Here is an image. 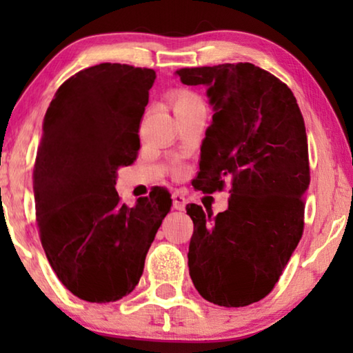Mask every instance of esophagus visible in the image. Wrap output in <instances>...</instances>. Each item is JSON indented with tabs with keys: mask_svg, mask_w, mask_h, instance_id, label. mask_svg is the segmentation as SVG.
Segmentation results:
<instances>
[{
	"mask_svg": "<svg viewBox=\"0 0 353 353\" xmlns=\"http://www.w3.org/2000/svg\"><path fill=\"white\" fill-rule=\"evenodd\" d=\"M185 204H187V199H185V196L182 193H172V207L176 208V210H183Z\"/></svg>",
	"mask_w": 353,
	"mask_h": 353,
	"instance_id": "34e87169",
	"label": "esophagus"
}]
</instances>
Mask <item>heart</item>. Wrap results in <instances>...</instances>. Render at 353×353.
Wrapping results in <instances>:
<instances>
[{
    "label": "heart",
    "mask_w": 353,
    "mask_h": 353,
    "mask_svg": "<svg viewBox=\"0 0 353 353\" xmlns=\"http://www.w3.org/2000/svg\"><path fill=\"white\" fill-rule=\"evenodd\" d=\"M201 98L198 94L190 92V90H179L176 92L174 98H172V104H174V109H181V107H187L191 104L201 103Z\"/></svg>",
    "instance_id": "heart-1"
}]
</instances>
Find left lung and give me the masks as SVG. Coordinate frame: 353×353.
Listing matches in <instances>:
<instances>
[{
	"instance_id": "obj_1",
	"label": "left lung",
	"mask_w": 353,
	"mask_h": 353,
	"mask_svg": "<svg viewBox=\"0 0 353 353\" xmlns=\"http://www.w3.org/2000/svg\"><path fill=\"white\" fill-rule=\"evenodd\" d=\"M176 73L187 85H207L214 109L194 188L213 193L230 185L229 208L216 216L187 205L194 224L190 276L208 302L246 307L274 290L302 238L305 123L288 85L254 63Z\"/></svg>"
}]
</instances>
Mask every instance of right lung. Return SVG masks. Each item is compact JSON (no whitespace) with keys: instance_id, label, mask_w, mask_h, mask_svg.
I'll return each mask as SVG.
<instances>
[{"instance_id":"obj_1","label":"right lung","mask_w":353,"mask_h":353,"mask_svg":"<svg viewBox=\"0 0 353 353\" xmlns=\"http://www.w3.org/2000/svg\"><path fill=\"white\" fill-rule=\"evenodd\" d=\"M152 68L99 63L65 81L48 107L34 165L39 235L56 276L87 302L132 291L171 194L121 204L117 170L135 162Z\"/></svg>"}]
</instances>
